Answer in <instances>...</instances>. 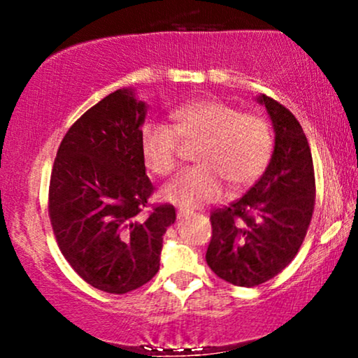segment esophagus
<instances>
[{
    "label": "esophagus",
    "mask_w": 358,
    "mask_h": 358,
    "mask_svg": "<svg viewBox=\"0 0 358 358\" xmlns=\"http://www.w3.org/2000/svg\"><path fill=\"white\" fill-rule=\"evenodd\" d=\"M188 217H192V212H188V210H178V219H180V220L188 219Z\"/></svg>",
    "instance_id": "obj_1"
}]
</instances>
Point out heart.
Wrapping results in <instances>:
<instances>
[{"mask_svg":"<svg viewBox=\"0 0 358 358\" xmlns=\"http://www.w3.org/2000/svg\"><path fill=\"white\" fill-rule=\"evenodd\" d=\"M171 121H153L143 127L141 156L156 176L171 175L180 165V139L200 145L196 166L188 168L165 185L162 195L183 208L220 199L225 183L232 190L249 187L268 166L273 155V131L259 114L239 113L219 99L182 104Z\"/></svg>","mask_w":358,"mask_h":358,"instance_id":"b5f03b06","label":"heart"}]
</instances>
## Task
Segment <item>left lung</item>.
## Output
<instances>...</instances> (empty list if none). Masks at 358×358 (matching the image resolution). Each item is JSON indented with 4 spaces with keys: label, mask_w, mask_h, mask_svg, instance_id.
<instances>
[{
    "label": "left lung",
    "mask_w": 358,
    "mask_h": 358,
    "mask_svg": "<svg viewBox=\"0 0 358 358\" xmlns=\"http://www.w3.org/2000/svg\"><path fill=\"white\" fill-rule=\"evenodd\" d=\"M268 110L274 151L261 178L244 196L212 212L207 264L224 281L252 287L293 261L315 208V171L298 119L271 97H256Z\"/></svg>",
    "instance_id": "1"
}]
</instances>
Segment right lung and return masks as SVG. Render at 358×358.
<instances>
[{
	"instance_id": "right-lung-1",
	"label": "right lung",
	"mask_w": 358,
	"mask_h": 358,
	"mask_svg": "<svg viewBox=\"0 0 358 358\" xmlns=\"http://www.w3.org/2000/svg\"><path fill=\"white\" fill-rule=\"evenodd\" d=\"M146 102L119 89L73 122L57 151L48 213L57 244L79 276L124 294L159 269L173 205L143 208L153 193L141 156Z\"/></svg>"
}]
</instances>
